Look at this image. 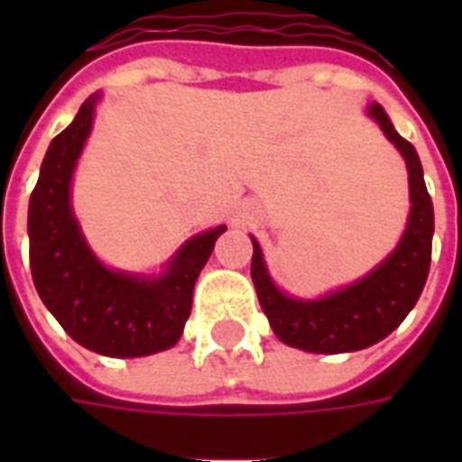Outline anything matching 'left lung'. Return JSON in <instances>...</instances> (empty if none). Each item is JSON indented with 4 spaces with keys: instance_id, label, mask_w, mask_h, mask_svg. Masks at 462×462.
<instances>
[{
    "instance_id": "left-lung-1",
    "label": "left lung",
    "mask_w": 462,
    "mask_h": 462,
    "mask_svg": "<svg viewBox=\"0 0 462 462\" xmlns=\"http://www.w3.org/2000/svg\"><path fill=\"white\" fill-rule=\"evenodd\" d=\"M368 116L406 158L411 188L408 227L393 254H388L371 274L317 301L291 300L282 294L267 274L260 245L252 240V282L270 327L287 346L314 354H344L371 346L386 339L406 319L426 287L433 240V202L423 182V168L416 148L398 135L381 106H368Z\"/></svg>"
}]
</instances>
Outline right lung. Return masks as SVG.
<instances>
[{"mask_svg":"<svg viewBox=\"0 0 462 462\" xmlns=\"http://www.w3.org/2000/svg\"><path fill=\"white\" fill-rule=\"evenodd\" d=\"M91 96L74 123L56 135L29 200V262L39 297L64 331L96 354L133 358L178 344L192 310V287L215 240L217 225L192 237L158 280L104 267L79 230L69 190L74 165L94 123Z\"/></svg>","mask_w":462,"mask_h":462,"instance_id":"right-lung-1","label":"right lung"}]
</instances>
